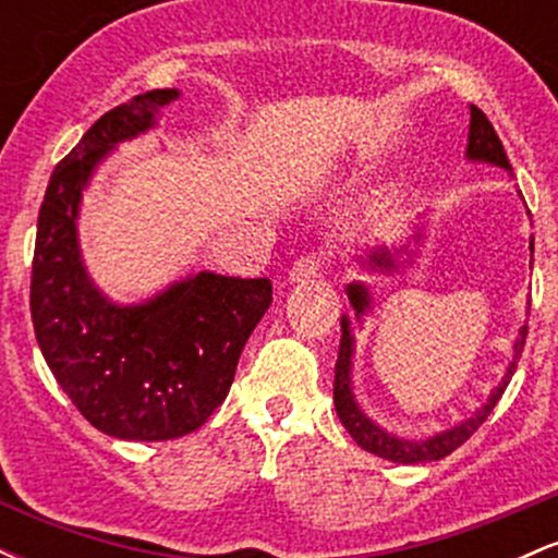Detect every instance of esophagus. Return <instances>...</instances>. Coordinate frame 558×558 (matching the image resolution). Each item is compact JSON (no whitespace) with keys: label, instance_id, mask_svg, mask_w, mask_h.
Masks as SVG:
<instances>
[{"label":"esophagus","instance_id":"34e87169","mask_svg":"<svg viewBox=\"0 0 558 558\" xmlns=\"http://www.w3.org/2000/svg\"><path fill=\"white\" fill-rule=\"evenodd\" d=\"M319 275V259L317 257H301L293 262L291 272H288V283H310Z\"/></svg>","mask_w":558,"mask_h":558}]
</instances>
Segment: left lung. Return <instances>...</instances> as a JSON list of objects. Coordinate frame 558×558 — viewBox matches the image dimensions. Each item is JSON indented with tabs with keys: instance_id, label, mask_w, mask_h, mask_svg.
<instances>
[{
	"instance_id": "8db88e82",
	"label": "left lung",
	"mask_w": 558,
	"mask_h": 558,
	"mask_svg": "<svg viewBox=\"0 0 558 558\" xmlns=\"http://www.w3.org/2000/svg\"><path fill=\"white\" fill-rule=\"evenodd\" d=\"M466 162L472 165H493V168H501L511 172L509 159L501 146V138L496 136L493 125L488 123L483 112L477 107H470V136H466ZM530 215V213H527ZM427 239V215H420L417 222H412L407 230V235L396 239L390 246L380 243V246L369 248L364 257L356 259V270L362 275H393L407 272L414 265V259L420 257V248L425 246ZM535 241L530 239V254H533ZM533 267V262H530ZM345 296H349L354 317L345 312L341 315V351H338V364H336V386H332V401H336V414L343 422V427L349 430L351 438L356 440V446H362L364 451L375 453V457L388 459L393 464H425V462H438V459L448 457L451 451H457L459 446L470 438L472 433L488 420L498 399L504 396L506 386H509L511 375H514L517 362H520L522 349H524V336H527V325H522L517 338L511 341V362L504 367V377L496 388L490 390L488 399H485L470 417L453 422L446 430H438L427 438H403L386 430L380 422H375L367 412L362 409L360 399H356L354 390V360H356V330H364L367 317L375 315V293L369 288L367 280H351L345 286ZM530 312V306H527Z\"/></svg>"
}]
</instances>
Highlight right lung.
<instances>
[{
  "instance_id": "obj_1",
  "label": "right lung",
  "mask_w": 558,
  "mask_h": 558,
  "mask_svg": "<svg viewBox=\"0 0 558 558\" xmlns=\"http://www.w3.org/2000/svg\"><path fill=\"white\" fill-rule=\"evenodd\" d=\"M178 88L141 94L101 114L57 165L38 213L31 317L68 399L118 440L194 433L226 401L235 364L272 304L267 278L189 272L151 296L114 301L81 248L83 194L120 144L159 128Z\"/></svg>"
}]
</instances>
